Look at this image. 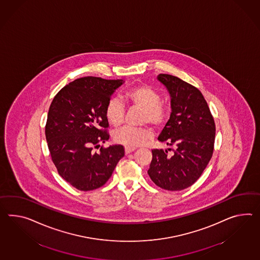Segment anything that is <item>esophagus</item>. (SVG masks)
I'll return each mask as SVG.
<instances>
[{
  "instance_id": "obj_1",
  "label": "esophagus",
  "mask_w": 260,
  "mask_h": 260,
  "mask_svg": "<svg viewBox=\"0 0 260 260\" xmlns=\"http://www.w3.org/2000/svg\"><path fill=\"white\" fill-rule=\"evenodd\" d=\"M135 149H136V148H135L134 146H125V152H126V154L133 152Z\"/></svg>"
}]
</instances>
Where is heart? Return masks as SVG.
<instances>
[{
    "label": "heart",
    "mask_w": 260,
    "mask_h": 260,
    "mask_svg": "<svg viewBox=\"0 0 260 260\" xmlns=\"http://www.w3.org/2000/svg\"><path fill=\"white\" fill-rule=\"evenodd\" d=\"M124 99L132 106L144 111L142 115L143 123L159 127L165 124L168 117V110L160 103L159 93L149 85L142 84L128 89ZM105 115L110 124L114 127L121 126L125 117V109L122 102L115 98L110 99L105 108ZM152 135V131L148 127H124L114 133V139L125 146H138L145 144Z\"/></svg>",
    "instance_id": "1"
}]
</instances>
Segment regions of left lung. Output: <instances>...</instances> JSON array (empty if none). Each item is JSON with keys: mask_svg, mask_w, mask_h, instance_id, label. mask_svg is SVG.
<instances>
[{"mask_svg": "<svg viewBox=\"0 0 260 260\" xmlns=\"http://www.w3.org/2000/svg\"><path fill=\"white\" fill-rule=\"evenodd\" d=\"M158 80L170 94L172 109L158 140L175 150L170 157L167 150L153 149L147 174L161 189L184 190L200 177L212 157L215 123L197 87L169 74H158Z\"/></svg>", "mask_w": 260, "mask_h": 260, "instance_id": "1", "label": "left lung"}]
</instances>
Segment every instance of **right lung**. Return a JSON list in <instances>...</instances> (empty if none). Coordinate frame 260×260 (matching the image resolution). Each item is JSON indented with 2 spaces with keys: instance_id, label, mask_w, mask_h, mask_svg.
<instances>
[{
  "instance_id": "1",
  "label": "right lung",
  "mask_w": 260,
  "mask_h": 260,
  "mask_svg": "<svg viewBox=\"0 0 260 260\" xmlns=\"http://www.w3.org/2000/svg\"><path fill=\"white\" fill-rule=\"evenodd\" d=\"M123 80L83 77L54 96L45 127L51 159L58 174L78 190L98 189L111 177L124 157V146L94 148L109 140L105 108Z\"/></svg>"
}]
</instances>
